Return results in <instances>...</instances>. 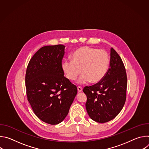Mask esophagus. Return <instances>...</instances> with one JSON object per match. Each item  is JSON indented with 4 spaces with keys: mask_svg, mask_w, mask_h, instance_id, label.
Returning <instances> with one entry per match:
<instances>
[{
    "mask_svg": "<svg viewBox=\"0 0 149 149\" xmlns=\"http://www.w3.org/2000/svg\"><path fill=\"white\" fill-rule=\"evenodd\" d=\"M77 89H78V91L79 93H81V92H82V87H77Z\"/></svg>",
    "mask_w": 149,
    "mask_h": 149,
    "instance_id": "esophagus-1",
    "label": "esophagus"
}]
</instances>
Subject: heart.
<instances>
[{
  "label": "heart",
  "instance_id": "1",
  "mask_svg": "<svg viewBox=\"0 0 149 149\" xmlns=\"http://www.w3.org/2000/svg\"><path fill=\"white\" fill-rule=\"evenodd\" d=\"M72 60L65 59L61 63V68L66 77L74 81L81 73L77 81L78 84L100 82L107 72L109 56L104 50L83 47L76 49L71 55Z\"/></svg>",
  "mask_w": 149,
  "mask_h": 149
}]
</instances>
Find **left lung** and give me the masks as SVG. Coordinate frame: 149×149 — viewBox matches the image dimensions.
<instances>
[{"instance_id":"8db88e82","label":"left lung","mask_w":149,"mask_h":149,"mask_svg":"<svg viewBox=\"0 0 149 149\" xmlns=\"http://www.w3.org/2000/svg\"><path fill=\"white\" fill-rule=\"evenodd\" d=\"M127 75L123 62L117 52L110 49V68L97 84L86 87V107L90 117L104 123L114 119L121 111L126 100Z\"/></svg>"}]
</instances>
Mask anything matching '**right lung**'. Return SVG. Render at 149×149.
Instances as JSON below:
<instances>
[{"instance_id":"obj_1","label":"right lung","mask_w":149,"mask_h":149,"mask_svg":"<svg viewBox=\"0 0 149 149\" xmlns=\"http://www.w3.org/2000/svg\"><path fill=\"white\" fill-rule=\"evenodd\" d=\"M65 47L45 46L30 60L25 82L28 100L35 115L44 122L55 125L68 114L77 88L64 77L61 68Z\"/></svg>"}]
</instances>
